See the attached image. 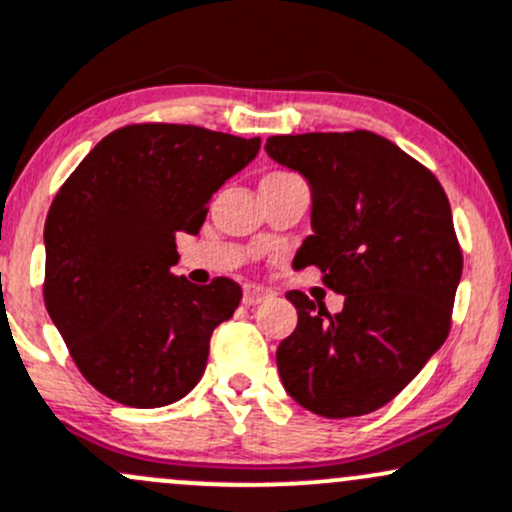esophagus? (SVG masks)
Here are the masks:
<instances>
[{"instance_id":"obj_1","label":"esophagus","mask_w":512,"mask_h":512,"mask_svg":"<svg viewBox=\"0 0 512 512\" xmlns=\"http://www.w3.org/2000/svg\"><path fill=\"white\" fill-rule=\"evenodd\" d=\"M267 299H269V291L265 289V286L245 284V289H243V303H245V306H257V303H262Z\"/></svg>"}]
</instances>
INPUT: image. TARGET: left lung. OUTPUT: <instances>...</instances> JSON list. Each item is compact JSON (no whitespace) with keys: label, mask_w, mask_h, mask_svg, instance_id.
Returning a JSON list of instances; mask_svg holds the SVG:
<instances>
[{"label":"left lung","mask_w":512,"mask_h":512,"mask_svg":"<svg viewBox=\"0 0 512 512\" xmlns=\"http://www.w3.org/2000/svg\"><path fill=\"white\" fill-rule=\"evenodd\" d=\"M267 155L311 184L313 235L294 267H318L340 313L303 291L299 325L279 342L284 389L323 418L393 401L447 340L462 247L442 184L372 131L272 136Z\"/></svg>","instance_id":"obj_1"}]
</instances>
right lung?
Returning a JSON list of instances; mask_svg holds the SVG:
<instances>
[{
  "label": "right lung",
  "instance_id": "right-lung-1",
  "mask_svg": "<svg viewBox=\"0 0 512 512\" xmlns=\"http://www.w3.org/2000/svg\"><path fill=\"white\" fill-rule=\"evenodd\" d=\"M257 153L260 138L133 123L101 138L55 194L43 299L77 369L111 401L160 408L199 384L211 333L243 289L174 277L177 233H199L213 192Z\"/></svg>",
  "mask_w": 512,
  "mask_h": 512
}]
</instances>
